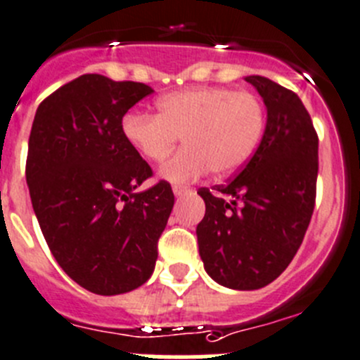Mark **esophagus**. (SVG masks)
<instances>
[{
    "instance_id": "1",
    "label": "esophagus",
    "mask_w": 360,
    "mask_h": 360,
    "mask_svg": "<svg viewBox=\"0 0 360 360\" xmlns=\"http://www.w3.org/2000/svg\"><path fill=\"white\" fill-rule=\"evenodd\" d=\"M173 193H174V196H184V194L191 193V189H189V187H186V186H174Z\"/></svg>"
}]
</instances>
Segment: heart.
<instances>
[{
	"instance_id": "b5f03b06",
	"label": "heart",
	"mask_w": 360,
	"mask_h": 360,
	"mask_svg": "<svg viewBox=\"0 0 360 360\" xmlns=\"http://www.w3.org/2000/svg\"><path fill=\"white\" fill-rule=\"evenodd\" d=\"M265 131V109L258 95L229 88L201 86L173 91L157 101V116L127 112L122 134L136 153L160 162L184 138L186 145L160 167L167 182L186 184L228 174L251 157Z\"/></svg>"
}]
</instances>
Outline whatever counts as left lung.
I'll return each instance as SVG.
<instances>
[{
	"mask_svg": "<svg viewBox=\"0 0 360 360\" xmlns=\"http://www.w3.org/2000/svg\"><path fill=\"white\" fill-rule=\"evenodd\" d=\"M266 105L262 143L226 186L198 191L196 228L205 270L219 285L258 290L285 272L299 251L316 200L318 134L302 101L262 75H249Z\"/></svg>",
	"mask_w": 360,
	"mask_h": 360,
	"instance_id": "left-lung-1",
	"label": "left lung"
}]
</instances>
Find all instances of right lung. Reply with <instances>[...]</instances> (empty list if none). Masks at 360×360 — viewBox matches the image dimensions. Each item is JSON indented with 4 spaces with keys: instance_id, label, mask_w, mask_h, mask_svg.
I'll list each match as a JSON object with an SVG mask.
<instances>
[{
    "instance_id": "obj_1",
    "label": "right lung",
    "mask_w": 360,
    "mask_h": 360,
    "mask_svg": "<svg viewBox=\"0 0 360 360\" xmlns=\"http://www.w3.org/2000/svg\"><path fill=\"white\" fill-rule=\"evenodd\" d=\"M148 84L84 74L37 109L26 182L44 238L70 279L120 295L150 279L174 196L166 180L138 191L152 167L122 134Z\"/></svg>"
}]
</instances>
